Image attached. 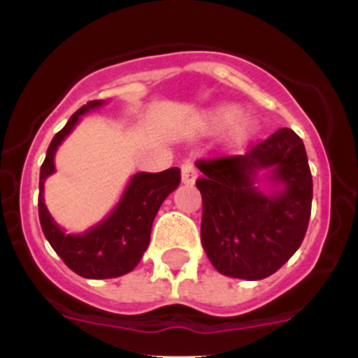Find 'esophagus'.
<instances>
[{"instance_id":"obj_1","label":"esophagus","mask_w":358,"mask_h":358,"mask_svg":"<svg viewBox=\"0 0 358 358\" xmlns=\"http://www.w3.org/2000/svg\"><path fill=\"white\" fill-rule=\"evenodd\" d=\"M181 179L186 185H194L195 179H197V169L192 163H188V161L181 164Z\"/></svg>"}]
</instances>
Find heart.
<instances>
[{
  "instance_id": "heart-1",
  "label": "heart",
  "mask_w": 358,
  "mask_h": 358,
  "mask_svg": "<svg viewBox=\"0 0 358 358\" xmlns=\"http://www.w3.org/2000/svg\"><path fill=\"white\" fill-rule=\"evenodd\" d=\"M236 118V109L231 106H224V107H218L215 109L213 113L210 115V122L213 123L215 127H227L233 120ZM238 132L240 134H248L255 129V120L252 118H242L238 123Z\"/></svg>"
}]
</instances>
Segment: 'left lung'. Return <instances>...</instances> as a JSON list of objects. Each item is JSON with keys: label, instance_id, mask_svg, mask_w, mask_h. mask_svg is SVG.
I'll use <instances>...</instances> for the list:
<instances>
[{"label": "left lung", "instance_id": "left-lung-1", "mask_svg": "<svg viewBox=\"0 0 358 358\" xmlns=\"http://www.w3.org/2000/svg\"><path fill=\"white\" fill-rule=\"evenodd\" d=\"M202 177L201 240L224 276L264 280L290 260L301 245L312 211V173L301 138L280 129L251 145L243 156L199 159ZM273 168L283 182L280 194L264 196L252 186L256 169Z\"/></svg>", "mask_w": 358, "mask_h": 358}]
</instances>
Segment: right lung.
<instances>
[{"label":"right lung","mask_w":358,"mask_h":358,"mask_svg":"<svg viewBox=\"0 0 358 358\" xmlns=\"http://www.w3.org/2000/svg\"><path fill=\"white\" fill-rule=\"evenodd\" d=\"M102 106L100 100H93L68 120L64 127L53 136L46 150V157L41 166L39 177V220L44 236L48 238L53 251L62 262L82 278L106 280L131 273L140 264L141 256L150 242L152 222L163 201L181 182V170L169 169L157 173H136L129 182L116 210L84 235H66L53 222L44 206V179L53 173V156L57 147L71 132L80 115L93 107Z\"/></svg>","instance_id":"add662e5"}]
</instances>
